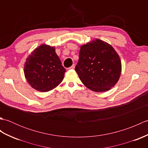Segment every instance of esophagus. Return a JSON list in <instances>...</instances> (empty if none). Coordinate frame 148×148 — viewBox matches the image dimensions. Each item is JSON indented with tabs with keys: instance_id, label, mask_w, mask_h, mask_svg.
Masks as SVG:
<instances>
[{
	"instance_id": "1",
	"label": "esophagus",
	"mask_w": 148,
	"mask_h": 148,
	"mask_svg": "<svg viewBox=\"0 0 148 148\" xmlns=\"http://www.w3.org/2000/svg\"><path fill=\"white\" fill-rule=\"evenodd\" d=\"M74 68H75V65H74V64H73L72 65H71V67H69V69H74Z\"/></svg>"
}]
</instances>
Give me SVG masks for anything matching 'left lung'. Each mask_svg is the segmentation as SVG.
<instances>
[{
	"label": "left lung",
	"mask_w": 148,
	"mask_h": 148,
	"mask_svg": "<svg viewBox=\"0 0 148 148\" xmlns=\"http://www.w3.org/2000/svg\"><path fill=\"white\" fill-rule=\"evenodd\" d=\"M75 71L86 87L102 92L114 86L120 76L121 63L112 47L95 39L81 47Z\"/></svg>",
	"instance_id": "obj_1"
}]
</instances>
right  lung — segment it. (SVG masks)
<instances>
[{
    "label": "right lung",
    "instance_id": "add662e5",
    "mask_svg": "<svg viewBox=\"0 0 148 148\" xmlns=\"http://www.w3.org/2000/svg\"><path fill=\"white\" fill-rule=\"evenodd\" d=\"M65 71L55 48L45 45L31 53L24 67L28 83L41 92H48L58 86L64 79Z\"/></svg>",
    "mask_w": 148,
    "mask_h": 148
}]
</instances>
